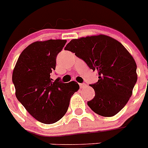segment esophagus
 Returning <instances> with one entry per match:
<instances>
[{
  "label": "esophagus",
  "mask_w": 148,
  "mask_h": 148,
  "mask_svg": "<svg viewBox=\"0 0 148 148\" xmlns=\"http://www.w3.org/2000/svg\"><path fill=\"white\" fill-rule=\"evenodd\" d=\"M79 87H80V88H84V87H87V84H84V83H80Z\"/></svg>",
  "instance_id": "34e87169"
}]
</instances>
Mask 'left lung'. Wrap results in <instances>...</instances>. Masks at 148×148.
I'll list each match as a JSON object with an SVG mask.
<instances>
[{
	"mask_svg": "<svg viewBox=\"0 0 148 148\" xmlns=\"http://www.w3.org/2000/svg\"><path fill=\"white\" fill-rule=\"evenodd\" d=\"M98 72V81L90 84L95 97L87 102L95 114L114 116L125 106L137 80V64L125 47L105 34L73 39L65 49Z\"/></svg>",
	"mask_w": 148,
	"mask_h": 148,
	"instance_id": "1",
	"label": "left lung"
}]
</instances>
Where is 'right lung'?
<instances>
[{
	"label": "right lung",
	"instance_id": "obj_1",
	"mask_svg": "<svg viewBox=\"0 0 148 148\" xmlns=\"http://www.w3.org/2000/svg\"><path fill=\"white\" fill-rule=\"evenodd\" d=\"M66 40L36 41L18 57L12 74L15 95L36 120L51 124L66 114L71 97L79 89L77 82L53 81L51 74L56 69V56Z\"/></svg>",
	"mask_w": 148,
	"mask_h": 148
}]
</instances>
